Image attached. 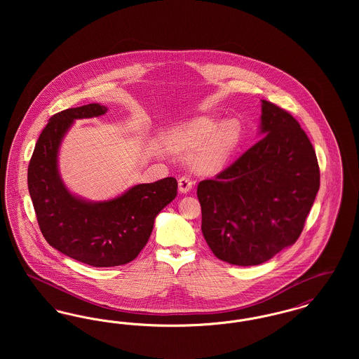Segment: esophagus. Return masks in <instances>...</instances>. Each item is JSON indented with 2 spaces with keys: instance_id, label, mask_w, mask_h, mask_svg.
<instances>
[{
  "instance_id": "esophagus-1",
  "label": "esophagus",
  "mask_w": 359,
  "mask_h": 359,
  "mask_svg": "<svg viewBox=\"0 0 359 359\" xmlns=\"http://www.w3.org/2000/svg\"><path fill=\"white\" fill-rule=\"evenodd\" d=\"M192 184H194V182L188 176H182L179 179V191L182 194H187L188 191L192 188Z\"/></svg>"
}]
</instances>
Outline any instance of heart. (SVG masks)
Masks as SVG:
<instances>
[{"mask_svg": "<svg viewBox=\"0 0 359 359\" xmlns=\"http://www.w3.org/2000/svg\"><path fill=\"white\" fill-rule=\"evenodd\" d=\"M176 136L186 149H196L203 143L195 157V167L203 173L221 171L236 149L241 137L238 121L229 120L221 125L219 121L199 118L180 129Z\"/></svg>", "mask_w": 359, "mask_h": 359, "instance_id": "heart-1", "label": "heart"}]
</instances>
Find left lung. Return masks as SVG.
Here are the masks:
<instances>
[{
    "label": "left lung",
    "mask_w": 359,
    "mask_h": 359,
    "mask_svg": "<svg viewBox=\"0 0 359 359\" xmlns=\"http://www.w3.org/2000/svg\"><path fill=\"white\" fill-rule=\"evenodd\" d=\"M261 107L264 138L196 191L207 245L239 266L293 245L320 186L316 154L299 122L274 103Z\"/></svg>",
    "instance_id": "left-lung-1"
}]
</instances>
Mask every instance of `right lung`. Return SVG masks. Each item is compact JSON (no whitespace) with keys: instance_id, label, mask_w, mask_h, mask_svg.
<instances>
[{"instance_id":"1","label":"right lung","mask_w":359,"mask_h":359,"mask_svg":"<svg viewBox=\"0 0 359 359\" xmlns=\"http://www.w3.org/2000/svg\"><path fill=\"white\" fill-rule=\"evenodd\" d=\"M106 111V106L88 103L53 114L28 165V189L46 241L63 255L97 268L133 261L152 234L154 218L177 194L175 177L137 184L98 203L69 192L57 171L60 142L74 121L100 117Z\"/></svg>"}]
</instances>
